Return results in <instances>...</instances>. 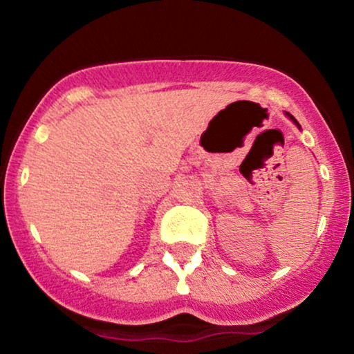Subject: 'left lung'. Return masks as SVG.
Wrapping results in <instances>:
<instances>
[{"mask_svg":"<svg viewBox=\"0 0 354 354\" xmlns=\"http://www.w3.org/2000/svg\"><path fill=\"white\" fill-rule=\"evenodd\" d=\"M284 115H286L288 118H290V120H291V121H293V123H295L296 126H298V128H299V129H301V126H299V123H298V121H296V120H295V116H291V115H290V113H286V111H284Z\"/></svg>","mask_w":354,"mask_h":354,"instance_id":"1","label":"left lung"}]
</instances>
